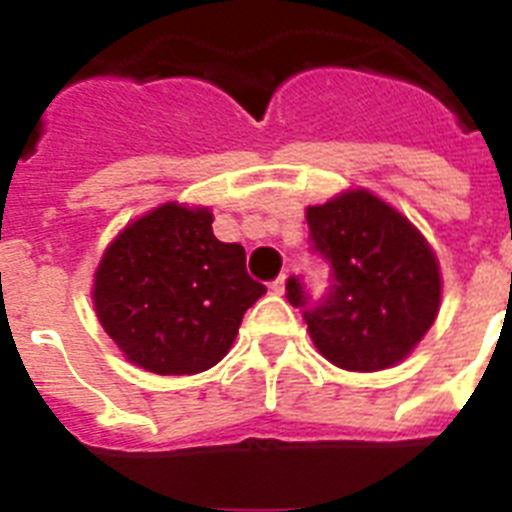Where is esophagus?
I'll return each instance as SVG.
<instances>
[{"instance_id": "obj_1", "label": "esophagus", "mask_w": 512, "mask_h": 512, "mask_svg": "<svg viewBox=\"0 0 512 512\" xmlns=\"http://www.w3.org/2000/svg\"><path fill=\"white\" fill-rule=\"evenodd\" d=\"M271 292H273V295H284V292H287V273H281L279 279L273 281Z\"/></svg>"}]
</instances>
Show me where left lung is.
Masks as SVG:
<instances>
[{
    "label": "left lung",
    "mask_w": 512,
    "mask_h": 512,
    "mask_svg": "<svg viewBox=\"0 0 512 512\" xmlns=\"http://www.w3.org/2000/svg\"><path fill=\"white\" fill-rule=\"evenodd\" d=\"M313 249L332 268V289L308 305L303 284L287 300L303 308L313 345L348 372H380L404 361L441 308V268L417 228L366 188L305 209Z\"/></svg>",
    "instance_id": "1"
}]
</instances>
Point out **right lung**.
Segmentation results:
<instances>
[{
  "label": "right lung",
  "instance_id": "obj_1",
  "mask_svg": "<svg viewBox=\"0 0 512 512\" xmlns=\"http://www.w3.org/2000/svg\"><path fill=\"white\" fill-rule=\"evenodd\" d=\"M244 263L241 244L215 239L207 207L167 201L108 244L92 303L130 364L154 374L207 372L265 295Z\"/></svg>",
  "mask_w": 512,
  "mask_h": 512
}]
</instances>
